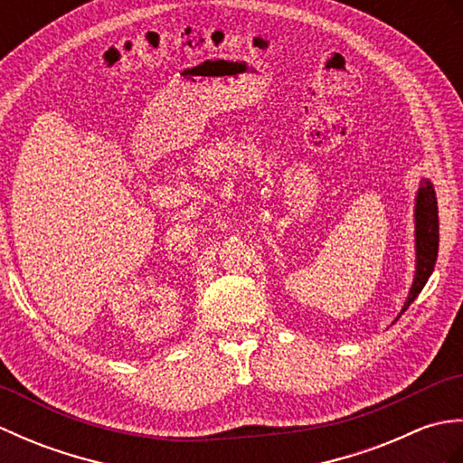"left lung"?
<instances>
[{
    "label": "left lung",
    "instance_id": "obj_1",
    "mask_svg": "<svg viewBox=\"0 0 463 463\" xmlns=\"http://www.w3.org/2000/svg\"><path fill=\"white\" fill-rule=\"evenodd\" d=\"M414 222H416V272L414 282L408 292V298L402 307L398 318L408 310L411 302L418 298L421 288L426 287L428 279L431 277L438 259V244H439V222H438V201L434 184L428 179H421L420 189L416 193L414 206ZM396 318V320H398Z\"/></svg>",
    "mask_w": 463,
    "mask_h": 463
}]
</instances>
